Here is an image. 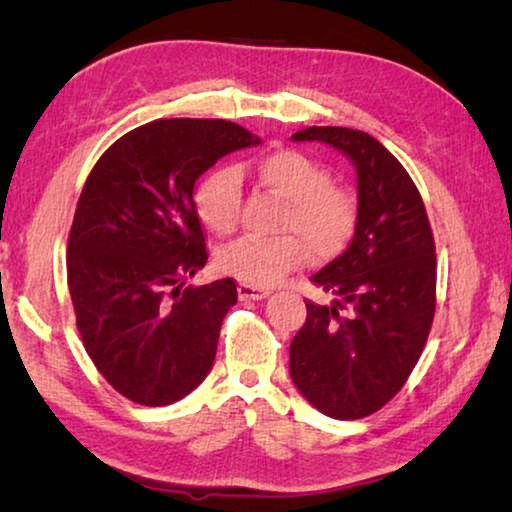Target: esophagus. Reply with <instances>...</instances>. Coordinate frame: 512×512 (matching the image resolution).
Instances as JSON below:
<instances>
[{"instance_id": "obj_1", "label": "esophagus", "mask_w": 512, "mask_h": 512, "mask_svg": "<svg viewBox=\"0 0 512 512\" xmlns=\"http://www.w3.org/2000/svg\"><path fill=\"white\" fill-rule=\"evenodd\" d=\"M239 298L241 300H264L268 298V289H262V287H253V284H239Z\"/></svg>"}]
</instances>
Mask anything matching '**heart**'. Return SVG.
<instances>
[{"mask_svg":"<svg viewBox=\"0 0 512 512\" xmlns=\"http://www.w3.org/2000/svg\"><path fill=\"white\" fill-rule=\"evenodd\" d=\"M259 183L287 198L280 230L287 235L239 237L221 248L219 268L253 287H271L305 262L307 250L332 255L350 237L354 201L343 187L329 183V173L309 155L271 149L253 164ZM241 203V178L232 167L214 169L196 189V214L214 235L235 230Z\"/></svg>","mask_w":512,"mask_h":512,"instance_id":"b5f03b06","label":"heart"}]
</instances>
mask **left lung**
Here are the masks:
<instances>
[{"instance_id":"left-lung-1","label":"left lung","mask_w":512,"mask_h":512,"mask_svg":"<svg viewBox=\"0 0 512 512\" xmlns=\"http://www.w3.org/2000/svg\"><path fill=\"white\" fill-rule=\"evenodd\" d=\"M296 142H325L357 169V225L345 253L311 282L332 305L307 302L289 372L305 400L336 420H359L400 393L436 311V246L422 196L375 137L309 126Z\"/></svg>"}]
</instances>
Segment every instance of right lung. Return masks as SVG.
<instances>
[{
  "label": "right lung",
  "instance_id": "right-lung-1",
  "mask_svg": "<svg viewBox=\"0 0 512 512\" xmlns=\"http://www.w3.org/2000/svg\"><path fill=\"white\" fill-rule=\"evenodd\" d=\"M259 142L225 119H155L119 137L85 180L67 287L92 363L131 402L173 404L212 370L237 284L185 287L207 262L194 185Z\"/></svg>",
  "mask_w": 512,
  "mask_h": 512
}]
</instances>
